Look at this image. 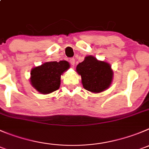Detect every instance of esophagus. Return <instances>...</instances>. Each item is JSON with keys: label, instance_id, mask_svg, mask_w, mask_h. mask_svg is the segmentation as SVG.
<instances>
[{"label": "esophagus", "instance_id": "obj_1", "mask_svg": "<svg viewBox=\"0 0 149 149\" xmlns=\"http://www.w3.org/2000/svg\"><path fill=\"white\" fill-rule=\"evenodd\" d=\"M69 62H70L71 64L74 66V63H75V60H74V58H70Z\"/></svg>", "mask_w": 149, "mask_h": 149}]
</instances>
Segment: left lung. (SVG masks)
<instances>
[{"label": "left lung", "mask_w": 149, "mask_h": 149, "mask_svg": "<svg viewBox=\"0 0 149 149\" xmlns=\"http://www.w3.org/2000/svg\"><path fill=\"white\" fill-rule=\"evenodd\" d=\"M81 76L82 83L86 90L92 93H100L111 85L113 72L108 63L98 61L92 56L85 58L76 68Z\"/></svg>", "instance_id": "left-lung-1"}]
</instances>
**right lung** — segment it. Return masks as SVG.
I'll list each match as a JSON object with an SVG mask.
<instances>
[{"label": "right lung", "mask_w": 149, "mask_h": 149, "mask_svg": "<svg viewBox=\"0 0 149 149\" xmlns=\"http://www.w3.org/2000/svg\"><path fill=\"white\" fill-rule=\"evenodd\" d=\"M69 67L66 61L46 62L32 69L30 81L37 91L48 94L59 88L61 75Z\"/></svg>", "instance_id": "obj_1"}]
</instances>
